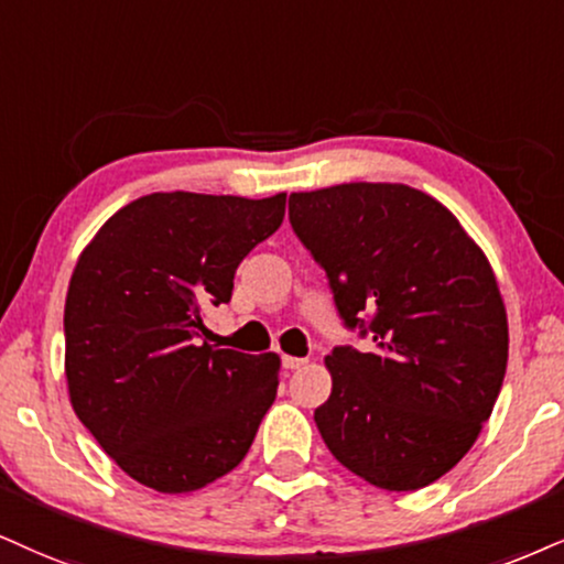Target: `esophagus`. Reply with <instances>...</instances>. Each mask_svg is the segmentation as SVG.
<instances>
[{
  "mask_svg": "<svg viewBox=\"0 0 564 564\" xmlns=\"http://www.w3.org/2000/svg\"><path fill=\"white\" fill-rule=\"evenodd\" d=\"M282 364H284V368H290V371H297V368H303L305 364H308V360L295 358V356H284Z\"/></svg>",
  "mask_w": 564,
  "mask_h": 564,
  "instance_id": "esophagus-1",
  "label": "esophagus"
}]
</instances>
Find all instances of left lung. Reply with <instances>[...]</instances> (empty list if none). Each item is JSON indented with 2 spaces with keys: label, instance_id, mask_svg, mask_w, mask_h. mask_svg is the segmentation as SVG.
<instances>
[{
  "label": "left lung",
  "instance_id": "left-lung-1",
  "mask_svg": "<svg viewBox=\"0 0 564 564\" xmlns=\"http://www.w3.org/2000/svg\"><path fill=\"white\" fill-rule=\"evenodd\" d=\"M290 225L345 324L371 314V352L324 358V444L379 489L434 484L474 447L502 389L510 335L489 259L447 206L402 183L293 193Z\"/></svg>",
  "mask_w": 564,
  "mask_h": 564
}]
</instances>
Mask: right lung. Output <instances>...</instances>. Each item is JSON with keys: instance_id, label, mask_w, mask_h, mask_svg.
<instances>
[{"instance_id": "1", "label": "right lung", "mask_w": 564, "mask_h": 564, "mask_svg": "<svg viewBox=\"0 0 564 564\" xmlns=\"http://www.w3.org/2000/svg\"><path fill=\"white\" fill-rule=\"evenodd\" d=\"M271 198L151 193L83 248L65 301L75 415L130 478L187 495L238 468L276 398L282 360L198 343L240 261L280 229Z\"/></svg>"}]
</instances>
